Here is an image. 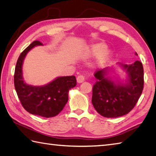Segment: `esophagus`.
I'll return each instance as SVG.
<instances>
[{
  "mask_svg": "<svg viewBox=\"0 0 156 156\" xmlns=\"http://www.w3.org/2000/svg\"><path fill=\"white\" fill-rule=\"evenodd\" d=\"M84 80H85V76H84L83 74L79 75L78 77H77V82H78V83H83V82L84 81Z\"/></svg>",
  "mask_w": 156,
  "mask_h": 156,
  "instance_id": "esophagus-1",
  "label": "esophagus"
}]
</instances>
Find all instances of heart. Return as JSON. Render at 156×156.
<instances>
[{"instance_id": "heart-1", "label": "heart", "mask_w": 156, "mask_h": 156, "mask_svg": "<svg viewBox=\"0 0 156 156\" xmlns=\"http://www.w3.org/2000/svg\"><path fill=\"white\" fill-rule=\"evenodd\" d=\"M106 48V45L101 43L93 46L91 50H90V53L92 55H99L98 56L97 63L100 66H103L104 64H105L110 56V52Z\"/></svg>"}]
</instances>
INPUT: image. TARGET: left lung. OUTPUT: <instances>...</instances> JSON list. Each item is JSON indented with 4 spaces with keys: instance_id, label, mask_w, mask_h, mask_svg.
Wrapping results in <instances>:
<instances>
[{
    "instance_id": "left-lung-1",
    "label": "left lung",
    "mask_w": 156,
    "mask_h": 156,
    "mask_svg": "<svg viewBox=\"0 0 156 156\" xmlns=\"http://www.w3.org/2000/svg\"><path fill=\"white\" fill-rule=\"evenodd\" d=\"M137 55V53H136ZM128 73L126 84H116L105 77L106 70L96 71L97 81L93 84L92 104L99 114L107 118L125 115L134 108L142 94L144 87V70L141 62L124 65Z\"/></svg>"
}]
</instances>
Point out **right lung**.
<instances>
[{
    "label": "right lung",
    "instance_id": "obj_1",
    "mask_svg": "<svg viewBox=\"0 0 156 156\" xmlns=\"http://www.w3.org/2000/svg\"><path fill=\"white\" fill-rule=\"evenodd\" d=\"M38 45L42 43L34 41L20 55L14 73V86L22 106L27 112L49 118L56 116L63 109L68 101V91L76 85V79L74 76L59 77L43 87L25 83L22 78V63L27 52Z\"/></svg>",
    "mask_w": 156,
    "mask_h": 156
}]
</instances>
